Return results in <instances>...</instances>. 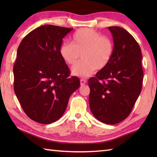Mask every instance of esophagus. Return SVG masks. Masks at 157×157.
I'll use <instances>...</instances> for the list:
<instances>
[{"label": "esophagus", "instance_id": "esophagus-1", "mask_svg": "<svg viewBox=\"0 0 157 157\" xmlns=\"http://www.w3.org/2000/svg\"><path fill=\"white\" fill-rule=\"evenodd\" d=\"M86 84V80L84 79H80V84L81 86H84Z\"/></svg>", "mask_w": 157, "mask_h": 157}]
</instances>
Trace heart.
<instances>
[{
	"instance_id": "1",
	"label": "heart",
	"mask_w": 157,
	"mask_h": 157,
	"mask_svg": "<svg viewBox=\"0 0 157 157\" xmlns=\"http://www.w3.org/2000/svg\"><path fill=\"white\" fill-rule=\"evenodd\" d=\"M114 49L111 38L94 29L82 28L73 34L72 43H63L59 52L69 65L75 64L81 54L82 59L72 67L71 73L75 76L87 77L109 64Z\"/></svg>"
}]
</instances>
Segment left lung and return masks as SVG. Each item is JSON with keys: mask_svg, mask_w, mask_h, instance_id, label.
Wrapping results in <instances>:
<instances>
[{"mask_svg": "<svg viewBox=\"0 0 157 157\" xmlns=\"http://www.w3.org/2000/svg\"><path fill=\"white\" fill-rule=\"evenodd\" d=\"M108 29L114 52L109 64L88 80L89 104L96 119L114 125L128 117L140 94L142 57L139 44L128 31L117 26Z\"/></svg>", "mask_w": 157, "mask_h": 157, "instance_id": "obj_1", "label": "left lung"}]
</instances>
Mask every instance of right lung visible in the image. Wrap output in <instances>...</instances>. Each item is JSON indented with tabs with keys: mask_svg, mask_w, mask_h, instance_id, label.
I'll use <instances>...</instances> for the list:
<instances>
[{
	"mask_svg": "<svg viewBox=\"0 0 157 157\" xmlns=\"http://www.w3.org/2000/svg\"><path fill=\"white\" fill-rule=\"evenodd\" d=\"M73 29L52 25L36 28L17 51L14 90L28 117L49 124L63 116L69 99L80 86L60 55L63 39Z\"/></svg>",
	"mask_w": 157,
	"mask_h": 157,
	"instance_id": "1",
	"label": "right lung"
}]
</instances>
